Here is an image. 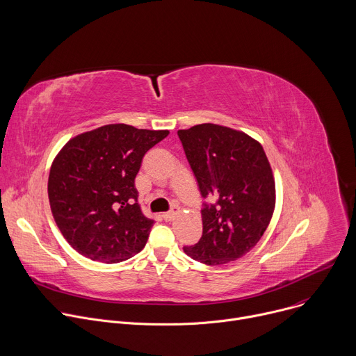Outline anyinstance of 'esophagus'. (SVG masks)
Here are the masks:
<instances>
[{"mask_svg":"<svg viewBox=\"0 0 356 356\" xmlns=\"http://www.w3.org/2000/svg\"><path fill=\"white\" fill-rule=\"evenodd\" d=\"M177 211H179V209H177V207H173L172 210H169V211L163 213V214H162V217H163V220H166V221H172V220L176 217Z\"/></svg>","mask_w":356,"mask_h":356,"instance_id":"obj_1","label":"esophagus"}]
</instances>
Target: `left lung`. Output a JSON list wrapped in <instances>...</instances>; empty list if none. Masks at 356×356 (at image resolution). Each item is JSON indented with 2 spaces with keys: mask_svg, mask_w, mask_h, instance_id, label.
<instances>
[{
  "mask_svg": "<svg viewBox=\"0 0 356 356\" xmlns=\"http://www.w3.org/2000/svg\"><path fill=\"white\" fill-rule=\"evenodd\" d=\"M177 135L204 198L201 238L183 249L206 265L236 261L259 242L273 214L275 180L265 150L246 134L216 124Z\"/></svg>",
  "mask_w": 356,
  "mask_h": 356,
  "instance_id": "left-lung-1",
  "label": "left lung"
}]
</instances>
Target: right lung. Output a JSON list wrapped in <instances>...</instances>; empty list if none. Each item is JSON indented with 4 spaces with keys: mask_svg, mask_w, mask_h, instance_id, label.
Listing matches in <instances>:
<instances>
[{
    "mask_svg": "<svg viewBox=\"0 0 356 356\" xmlns=\"http://www.w3.org/2000/svg\"><path fill=\"white\" fill-rule=\"evenodd\" d=\"M168 135L111 124L70 139L59 152L50 168L49 202L80 255L118 264L145 246L155 218L142 211L135 177L146 152Z\"/></svg>",
    "mask_w": 356,
    "mask_h": 356,
    "instance_id": "obj_1",
    "label": "right lung"
}]
</instances>
